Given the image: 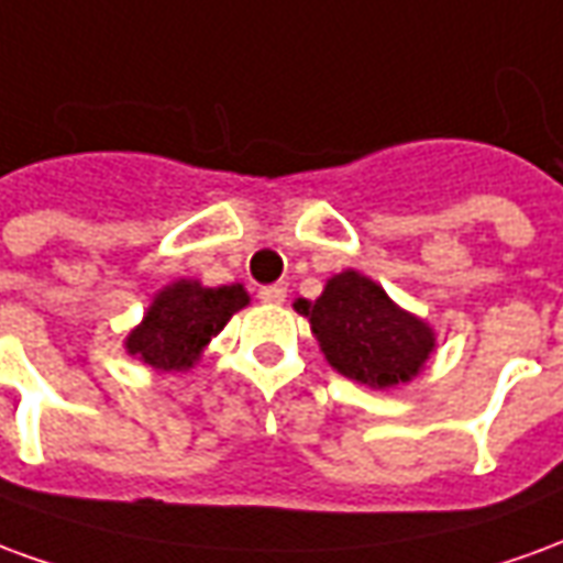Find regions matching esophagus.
Here are the masks:
<instances>
[{
    "instance_id": "34e87169",
    "label": "esophagus",
    "mask_w": 563,
    "mask_h": 563,
    "mask_svg": "<svg viewBox=\"0 0 563 563\" xmlns=\"http://www.w3.org/2000/svg\"><path fill=\"white\" fill-rule=\"evenodd\" d=\"M286 283H271V286H262L258 289V298L265 301V305H283L286 301Z\"/></svg>"
}]
</instances>
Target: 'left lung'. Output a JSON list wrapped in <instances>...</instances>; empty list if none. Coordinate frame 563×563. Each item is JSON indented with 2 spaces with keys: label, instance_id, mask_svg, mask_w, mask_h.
Segmentation results:
<instances>
[{
  "label": "left lung",
  "instance_id": "1",
  "mask_svg": "<svg viewBox=\"0 0 563 563\" xmlns=\"http://www.w3.org/2000/svg\"><path fill=\"white\" fill-rule=\"evenodd\" d=\"M295 310L310 319L329 365L365 386L407 383L434 350L431 329L355 271L331 277L313 305L301 298Z\"/></svg>",
  "mask_w": 563,
  "mask_h": 563
}]
</instances>
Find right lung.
I'll list each match as a JSON object with an SVG mask.
<instances>
[{"mask_svg":"<svg viewBox=\"0 0 563 563\" xmlns=\"http://www.w3.org/2000/svg\"><path fill=\"white\" fill-rule=\"evenodd\" d=\"M246 305L241 286L205 289L198 283L180 280L162 289L139 329L126 338V350L144 365L162 371L189 367L201 346L220 334L234 310Z\"/></svg>","mask_w":563,"mask_h":563,"instance_id":"add662e5","label":"right lung"}]
</instances>
